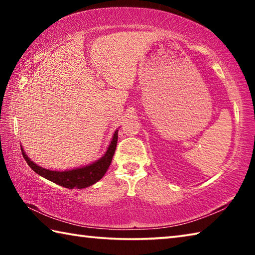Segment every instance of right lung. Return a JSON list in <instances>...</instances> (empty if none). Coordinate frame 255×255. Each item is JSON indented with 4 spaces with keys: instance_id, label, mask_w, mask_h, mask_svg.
Masks as SVG:
<instances>
[{
    "instance_id": "1",
    "label": "right lung",
    "mask_w": 255,
    "mask_h": 255,
    "mask_svg": "<svg viewBox=\"0 0 255 255\" xmlns=\"http://www.w3.org/2000/svg\"><path fill=\"white\" fill-rule=\"evenodd\" d=\"M117 141L118 129L114 132V136H112V139L109 146H108L105 154H103L100 158L97 159L96 162L85 166L64 171L48 170L45 169V167L39 166L36 163H33L31 159L28 157V155L25 154V150L22 148V146H21V152H22L23 157L25 159V162L28 163V165L31 167L37 174L42 176V178L68 189H83L97 183L98 181L102 179V176L106 174L107 170L109 169L111 164L112 157H114L116 147H117Z\"/></svg>"
}]
</instances>
